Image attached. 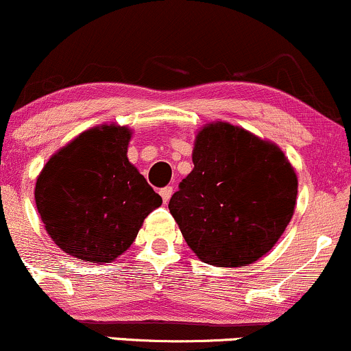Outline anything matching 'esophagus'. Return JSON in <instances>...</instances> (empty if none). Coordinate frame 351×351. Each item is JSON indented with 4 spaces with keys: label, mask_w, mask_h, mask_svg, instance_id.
Returning a JSON list of instances; mask_svg holds the SVG:
<instances>
[{
    "label": "esophagus",
    "mask_w": 351,
    "mask_h": 351,
    "mask_svg": "<svg viewBox=\"0 0 351 351\" xmlns=\"http://www.w3.org/2000/svg\"><path fill=\"white\" fill-rule=\"evenodd\" d=\"M160 195H162L163 203H168V201H170V198H171V195H173V188L171 186L162 188V189H160Z\"/></svg>",
    "instance_id": "34e87169"
}]
</instances>
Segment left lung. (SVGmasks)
Here are the masks:
<instances>
[{
    "label": "left lung",
    "mask_w": 351,
    "mask_h": 351,
    "mask_svg": "<svg viewBox=\"0 0 351 351\" xmlns=\"http://www.w3.org/2000/svg\"><path fill=\"white\" fill-rule=\"evenodd\" d=\"M195 168L171 196V216L203 263H256L292 219L297 176L279 147L226 122L196 136Z\"/></svg>",
    "instance_id": "obj_1"
}]
</instances>
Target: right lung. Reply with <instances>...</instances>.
I'll return each instance as SVG.
<instances>
[{"mask_svg":"<svg viewBox=\"0 0 351 351\" xmlns=\"http://www.w3.org/2000/svg\"><path fill=\"white\" fill-rule=\"evenodd\" d=\"M130 130L102 125L60 148L36 181V206L64 252L110 263L135 241L143 219L162 204L128 162Z\"/></svg>","mask_w":351,"mask_h":351,"instance_id":"add662e5","label":"right lung"}]
</instances>
